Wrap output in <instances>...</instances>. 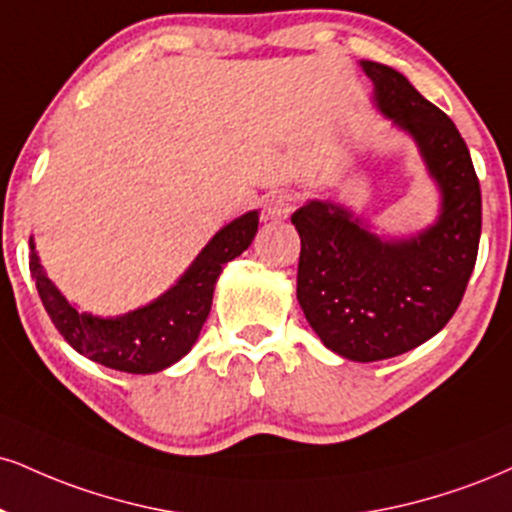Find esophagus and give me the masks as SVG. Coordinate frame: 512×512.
I'll use <instances>...</instances> for the list:
<instances>
[{"mask_svg":"<svg viewBox=\"0 0 512 512\" xmlns=\"http://www.w3.org/2000/svg\"><path fill=\"white\" fill-rule=\"evenodd\" d=\"M295 202H298V197H295L293 190H279V193L269 197L267 217L269 219H286L288 214L295 209Z\"/></svg>","mask_w":512,"mask_h":512,"instance_id":"1","label":"esophagus"}]
</instances>
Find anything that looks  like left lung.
Listing matches in <instances>:
<instances>
[{"label":"left lung","mask_w":512,"mask_h":512,"mask_svg":"<svg viewBox=\"0 0 512 512\" xmlns=\"http://www.w3.org/2000/svg\"><path fill=\"white\" fill-rule=\"evenodd\" d=\"M381 112L412 133L443 195L441 217L417 238L384 243L346 209L307 202L298 303L326 348L357 362L396 357L439 334L463 300L482 236V190L455 123L391 66L362 61Z\"/></svg>","instance_id":"left-lung-1"}]
</instances>
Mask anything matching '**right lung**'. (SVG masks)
Segmentation results:
<instances>
[{
  "instance_id": "obj_1",
  "label": "right lung",
  "mask_w": 512,
  "mask_h": 512,
  "mask_svg": "<svg viewBox=\"0 0 512 512\" xmlns=\"http://www.w3.org/2000/svg\"><path fill=\"white\" fill-rule=\"evenodd\" d=\"M257 221H260L257 212H248L224 226L169 293L126 317L100 319L69 305V300L42 272L33 243H30V272L49 319L66 338V343H71V348L90 357L92 362L119 372L152 374L174 365L193 348L212 307L214 283L219 279L221 267L250 248L257 233Z\"/></svg>"
}]
</instances>
